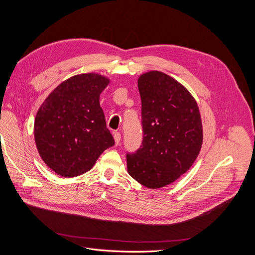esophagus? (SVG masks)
Instances as JSON below:
<instances>
[{
    "label": "esophagus",
    "instance_id": "1",
    "mask_svg": "<svg viewBox=\"0 0 255 255\" xmlns=\"http://www.w3.org/2000/svg\"><path fill=\"white\" fill-rule=\"evenodd\" d=\"M114 139H115L116 145H118L120 143V140H121V134L118 133V132L114 133Z\"/></svg>",
    "mask_w": 255,
    "mask_h": 255
}]
</instances>
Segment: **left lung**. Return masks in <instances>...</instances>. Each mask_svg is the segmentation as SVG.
Returning <instances> with one entry per match:
<instances>
[{
    "instance_id": "8db88e82",
    "label": "left lung",
    "mask_w": 255,
    "mask_h": 255,
    "mask_svg": "<svg viewBox=\"0 0 255 255\" xmlns=\"http://www.w3.org/2000/svg\"><path fill=\"white\" fill-rule=\"evenodd\" d=\"M138 89L143 139L127 154L128 172L145 187L161 188L195 163L203 141L201 116L190 92L163 72L141 74Z\"/></svg>"
}]
</instances>
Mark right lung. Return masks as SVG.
<instances>
[{
  "label": "right lung",
  "instance_id": "obj_1",
  "mask_svg": "<svg viewBox=\"0 0 255 255\" xmlns=\"http://www.w3.org/2000/svg\"><path fill=\"white\" fill-rule=\"evenodd\" d=\"M109 84L98 73L74 75L60 83L38 110L37 150L58 175L73 177L89 171L104 150L115 144L99 101Z\"/></svg>",
  "mask_w": 255,
  "mask_h": 255
}]
</instances>
